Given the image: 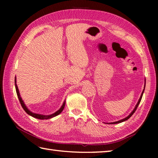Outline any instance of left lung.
Wrapping results in <instances>:
<instances>
[{
	"label": "left lung",
	"instance_id": "8db88e82",
	"mask_svg": "<svg viewBox=\"0 0 158 158\" xmlns=\"http://www.w3.org/2000/svg\"><path fill=\"white\" fill-rule=\"evenodd\" d=\"M145 85H146V83H145ZM145 85H144V89H145ZM144 89L143 90V92L141 93V97H140V98H139V101H138V102H137V105H136V106H135V108L134 109V110L132 111V113H131L129 116H128L127 117H126V118H123V119H122V120H121V121H116V122H114V123H111L110 124H116V123H122V122H123V121H127V119H129L133 115V114L135 113V111L137 110V107H138V106H139V103H140V102H141V98H142V96H143V91H144Z\"/></svg>",
	"mask_w": 158,
	"mask_h": 158
}]
</instances>
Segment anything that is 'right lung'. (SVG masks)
Instances as JSON below:
<instances>
[{"label":"right lung","instance_id":"1","mask_svg":"<svg viewBox=\"0 0 158 158\" xmlns=\"http://www.w3.org/2000/svg\"><path fill=\"white\" fill-rule=\"evenodd\" d=\"M15 88H16V92H17V96H18V98H19V100L20 102V104L21 106H22V108L23 109V110H24L26 113H27L28 114L30 115V116H33L34 118H38V119H41V120H44V119H49L51 118H53L54 117L56 116H57V115H58L59 114H60L61 112H62V111L63 110L64 107H65V102H64L63 105H62V106H61L60 109H59V110L57 111L56 112H55L54 114H53L52 115H49V116H44V115H41V114H34L33 113V112H31L28 110V109L26 108V105H24V103H23V102L22 100V99H21V98L20 97V95H19V90H18V87L17 84H16V79H15Z\"/></svg>","mask_w":158,"mask_h":158}]
</instances>
